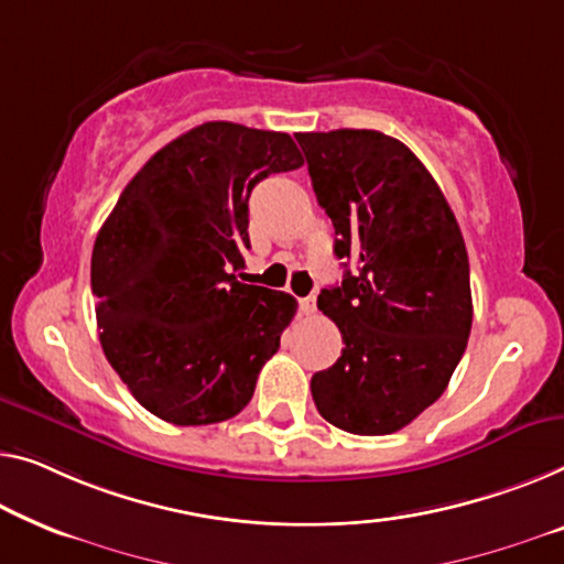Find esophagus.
Wrapping results in <instances>:
<instances>
[{
    "mask_svg": "<svg viewBox=\"0 0 564 564\" xmlns=\"http://www.w3.org/2000/svg\"><path fill=\"white\" fill-rule=\"evenodd\" d=\"M299 304H301V311H304V314H316V296H314V293H311V296L301 299Z\"/></svg>",
    "mask_w": 564,
    "mask_h": 564,
    "instance_id": "esophagus-1",
    "label": "esophagus"
}]
</instances>
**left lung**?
I'll return each mask as SVG.
<instances>
[{"mask_svg": "<svg viewBox=\"0 0 564 564\" xmlns=\"http://www.w3.org/2000/svg\"><path fill=\"white\" fill-rule=\"evenodd\" d=\"M318 205L334 225L341 285L318 308L341 332V357L311 377L324 420L388 435L431 408L464 357L474 304L456 215L423 162L372 129L296 133Z\"/></svg>", "mask_w": 564, "mask_h": 564, "instance_id": "1", "label": "left lung"}]
</instances>
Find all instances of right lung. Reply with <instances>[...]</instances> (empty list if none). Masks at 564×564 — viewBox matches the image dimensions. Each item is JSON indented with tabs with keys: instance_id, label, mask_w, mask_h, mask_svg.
I'll list each match as a JSON object with an SVG mask.
<instances>
[{
	"instance_id": "right-lung-1",
	"label": "right lung",
	"mask_w": 564,
	"mask_h": 564,
	"mask_svg": "<svg viewBox=\"0 0 564 564\" xmlns=\"http://www.w3.org/2000/svg\"><path fill=\"white\" fill-rule=\"evenodd\" d=\"M304 164L289 133L209 121L159 149L126 184L90 258L100 347L139 405L209 425L248 405L296 299L235 279L248 197Z\"/></svg>"
}]
</instances>
